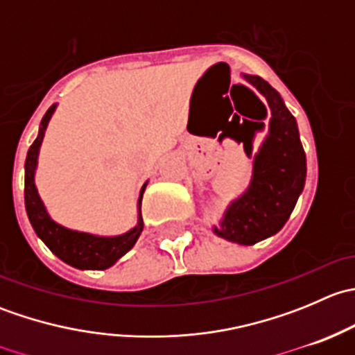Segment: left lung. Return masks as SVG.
Segmentation results:
<instances>
[{"label":"left lung","mask_w":355,"mask_h":355,"mask_svg":"<svg viewBox=\"0 0 355 355\" xmlns=\"http://www.w3.org/2000/svg\"><path fill=\"white\" fill-rule=\"evenodd\" d=\"M270 106L268 132L254 153L249 185L225 207L213 234L241 245H252L278 234L287 223L306 184V153L293 114L277 89L257 75L242 73ZM264 123L257 125L263 128ZM250 156L249 141L242 139Z\"/></svg>","instance_id":"1"}]
</instances>
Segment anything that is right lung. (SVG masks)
Segmentation results:
<instances>
[{
	"label": "right lung",
	"mask_w": 355,
	"mask_h": 355,
	"mask_svg": "<svg viewBox=\"0 0 355 355\" xmlns=\"http://www.w3.org/2000/svg\"><path fill=\"white\" fill-rule=\"evenodd\" d=\"M56 103L51 106L46 114L42 116L41 125L35 141L28 148L27 159H25V209H27L28 221L34 228L35 235L48 245V249L55 254L56 257L77 270H108L113 266L121 256L128 252L137 242L144 221H142L141 204L142 196H144L148 182L141 187L137 199V223L120 235H96L87 234V232L71 230V228L63 227L58 221L49 216L41 196H39L37 187H35V170H37L39 151H41L42 139H44L46 128H48L49 120L56 111Z\"/></svg>",
	"instance_id": "1"
}]
</instances>
